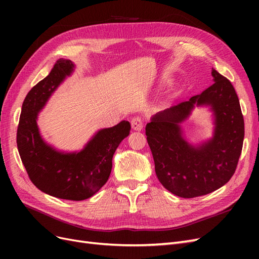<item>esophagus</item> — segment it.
I'll use <instances>...</instances> for the list:
<instances>
[{"instance_id": "esophagus-1", "label": "esophagus", "mask_w": 259, "mask_h": 259, "mask_svg": "<svg viewBox=\"0 0 259 259\" xmlns=\"http://www.w3.org/2000/svg\"><path fill=\"white\" fill-rule=\"evenodd\" d=\"M144 127V122L142 117H134V119L132 120V128L134 131H142Z\"/></svg>"}]
</instances>
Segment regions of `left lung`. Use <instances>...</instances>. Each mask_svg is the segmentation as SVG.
I'll return each mask as SVG.
<instances>
[{"label":"left lung","mask_w":259,"mask_h":259,"mask_svg":"<svg viewBox=\"0 0 259 259\" xmlns=\"http://www.w3.org/2000/svg\"><path fill=\"white\" fill-rule=\"evenodd\" d=\"M214 83L199 95L155 113L146 135L159 182L180 198L213 192L234 174L244 139V120L231 82L211 70ZM195 106H208L213 116V136L192 145L181 124Z\"/></svg>","instance_id":"8db88e82"}]
</instances>
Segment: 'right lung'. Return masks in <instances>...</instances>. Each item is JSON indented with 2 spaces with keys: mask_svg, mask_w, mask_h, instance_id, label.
<instances>
[{
  "mask_svg": "<svg viewBox=\"0 0 259 259\" xmlns=\"http://www.w3.org/2000/svg\"><path fill=\"white\" fill-rule=\"evenodd\" d=\"M74 68L71 60L59 59L50 74L28 93L21 108L17 148L29 178L37 189L55 198L82 201L107 183L113 154L130 135L131 124L123 120L112 127L99 130L80 151H60L46 143L37 126L38 113Z\"/></svg>",
  "mask_w": 259,
  "mask_h": 259,
  "instance_id": "right-lung-1",
  "label": "right lung"
}]
</instances>
